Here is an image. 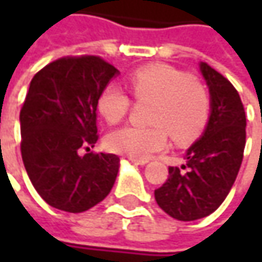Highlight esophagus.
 <instances>
[{"label": "esophagus", "instance_id": "1", "mask_svg": "<svg viewBox=\"0 0 262 262\" xmlns=\"http://www.w3.org/2000/svg\"><path fill=\"white\" fill-rule=\"evenodd\" d=\"M126 159H128L129 162H133V163H137V165H146L147 162H148L147 159H140V157L128 156V157H126Z\"/></svg>", "mask_w": 262, "mask_h": 262}]
</instances>
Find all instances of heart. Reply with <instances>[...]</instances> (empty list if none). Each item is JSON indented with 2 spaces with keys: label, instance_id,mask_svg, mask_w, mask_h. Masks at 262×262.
I'll list each match as a JSON object with an SVG mask.
<instances>
[{
  "label": "heart",
  "instance_id": "obj_1",
  "mask_svg": "<svg viewBox=\"0 0 262 262\" xmlns=\"http://www.w3.org/2000/svg\"><path fill=\"white\" fill-rule=\"evenodd\" d=\"M128 86L137 102H151L150 126H122L106 137V147L131 157L150 156L163 150L167 134L178 144L194 141L204 131L211 112V99L201 83L165 64L136 70ZM97 111L109 124L119 122L131 107L129 96L107 84L97 96Z\"/></svg>",
  "mask_w": 262,
  "mask_h": 262
}]
</instances>
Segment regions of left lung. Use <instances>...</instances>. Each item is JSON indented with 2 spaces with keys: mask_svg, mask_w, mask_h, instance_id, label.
Returning <instances> with one entry per match:
<instances>
[{
  "mask_svg": "<svg viewBox=\"0 0 262 262\" xmlns=\"http://www.w3.org/2000/svg\"><path fill=\"white\" fill-rule=\"evenodd\" d=\"M200 70L211 99L206 131L188 148L185 165L169 167L166 182L155 191L159 207L182 222L208 216L225 201L235 184L247 141V116L237 90L207 62H201Z\"/></svg>",
  "mask_w": 262,
  "mask_h": 262,
  "instance_id": "left-lung-1",
  "label": "left lung"
}]
</instances>
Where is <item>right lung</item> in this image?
<instances>
[{"label": "right lung", "mask_w": 262, "mask_h": 262, "mask_svg": "<svg viewBox=\"0 0 262 262\" xmlns=\"http://www.w3.org/2000/svg\"><path fill=\"white\" fill-rule=\"evenodd\" d=\"M116 74L100 56H64L30 81L20 111L21 157L37 194L58 210L86 211L115 184L119 157L78 151L99 138L97 96Z\"/></svg>", "instance_id": "right-lung-1"}]
</instances>
